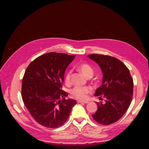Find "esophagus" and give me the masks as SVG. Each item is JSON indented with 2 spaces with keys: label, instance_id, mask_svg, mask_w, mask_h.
Returning <instances> with one entry per match:
<instances>
[{
  "label": "esophagus",
  "instance_id": "1",
  "mask_svg": "<svg viewBox=\"0 0 149 149\" xmlns=\"http://www.w3.org/2000/svg\"><path fill=\"white\" fill-rule=\"evenodd\" d=\"M78 103H84V104H87V103H88L89 102L88 101H77Z\"/></svg>",
  "mask_w": 149,
  "mask_h": 149
}]
</instances>
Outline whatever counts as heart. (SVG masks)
<instances>
[{"label": "heart", "instance_id": "b5f03b06", "mask_svg": "<svg viewBox=\"0 0 149 149\" xmlns=\"http://www.w3.org/2000/svg\"><path fill=\"white\" fill-rule=\"evenodd\" d=\"M77 69L85 77L87 78H91L94 74L93 68L87 63H81L77 66ZM71 72L68 71L65 75L64 81L66 84L68 85L71 83ZM91 91V88L88 87H75L72 88L71 91V95L75 98L79 100H85L87 98L88 94Z\"/></svg>", "mask_w": 149, "mask_h": 149}]
</instances>
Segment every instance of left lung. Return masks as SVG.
I'll list each match as a JSON object with an SVG mask.
<instances>
[{"label": "left lung", "mask_w": 149, "mask_h": 149, "mask_svg": "<svg viewBox=\"0 0 149 149\" xmlns=\"http://www.w3.org/2000/svg\"><path fill=\"white\" fill-rule=\"evenodd\" d=\"M88 57L100 66L102 83L95 93L104 102H97L98 108L93 119L103 125H110L120 120L129 109L133 93V80L129 70L116 58L100 54Z\"/></svg>", "instance_id": "8db88e82"}]
</instances>
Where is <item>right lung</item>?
Here are the masks:
<instances>
[{
  "mask_svg": "<svg viewBox=\"0 0 149 149\" xmlns=\"http://www.w3.org/2000/svg\"><path fill=\"white\" fill-rule=\"evenodd\" d=\"M75 55L49 52L34 59L22 79V98L26 108L39 124L57 128L64 124L77 101L65 99V71Z\"/></svg>",
  "mask_w": 149,
  "mask_h": 149,
  "instance_id": "obj_1",
  "label": "right lung"
}]
</instances>
